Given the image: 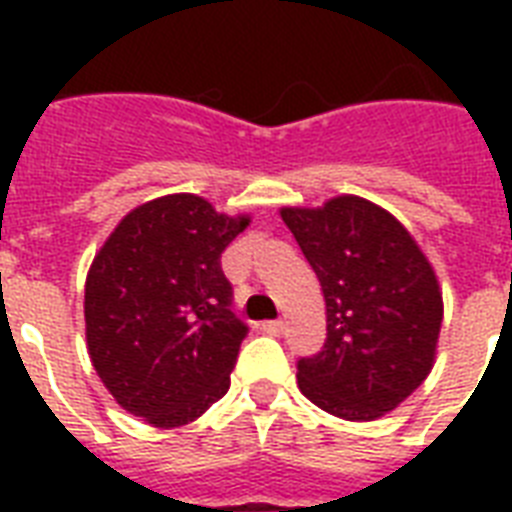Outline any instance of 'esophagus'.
<instances>
[{
  "instance_id": "1",
  "label": "esophagus",
  "mask_w": 512,
  "mask_h": 512,
  "mask_svg": "<svg viewBox=\"0 0 512 512\" xmlns=\"http://www.w3.org/2000/svg\"><path fill=\"white\" fill-rule=\"evenodd\" d=\"M260 332L279 337L281 332H284V321H263V324H260Z\"/></svg>"
}]
</instances>
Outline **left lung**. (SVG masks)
<instances>
[{
  "label": "left lung",
  "instance_id": "left-lung-1",
  "mask_svg": "<svg viewBox=\"0 0 512 512\" xmlns=\"http://www.w3.org/2000/svg\"><path fill=\"white\" fill-rule=\"evenodd\" d=\"M279 215L327 303V342L297 364V385L340 420H380L436 364L444 321L436 271L398 217L353 193Z\"/></svg>",
  "mask_w": 512,
  "mask_h": 512
}]
</instances>
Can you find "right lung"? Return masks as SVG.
Here are the masks:
<instances>
[{
  "label": "right lung",
  "mask_w": 512,
  "mask_h": 512,
  "mask_svg": "<svg viewBox=\"0 0 512 512\" xmlns=\"http://www.w3.org/2000/svg\"><path fill=\"white\" fill-rule=\"evenodd\" d=\"M252 223L196 193L140 204L103 241L84 281V335L116 404L180 428L231 385L247 327L231 313L223 249Z\"/></svg>",
  "instance_id": "obj_1"
}]
</instances>
